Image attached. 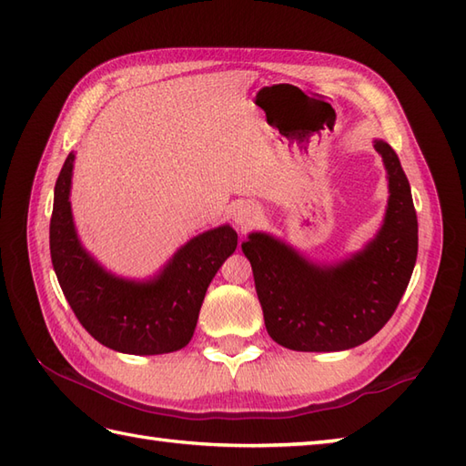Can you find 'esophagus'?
<instances>
[{
    "mask_svg": "<svg viewBox=\"0 0 466 466\" xmlns=\"http://www.w3.org/2000/svg\"><path fill=\"white\" fill-rule=\"evenodd\" d=\"M260 218V210L256 206L250 204H242L234 210V222L238 224L240 230H248L256 222H258Z\"/></svg>",
    "mask_w": 466,
    "mask_h": 466,
    "instance_id": "1",
    "label": "esophagus"
}]
</instances>
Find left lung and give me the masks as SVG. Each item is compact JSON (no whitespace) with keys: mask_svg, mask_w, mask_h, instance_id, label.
I'll return each mask as SVG.
<instances>
[{"mask_svg":"<svg viewBox=\"0 0 466 466\" xmlns=\"http://www.w3.org/2000/svg\"><path fill=\"white\" fill-rule=\"evenodd\" d=\"M389 172V208L376 238L352 258L316 266L268 234L242 242L252 264L266 330L284 349H354L390 320L407 290L419 252L410 184L392 147L374 142Z\"/></svg>","mask_w":466,"mask_h":466,"instance_id":"8db88e82","label":"left lung"}]
</instances>
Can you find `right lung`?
I'll return each mask as SVG.
<instances>
[{
  "label": "right lung",
  "mask_w": 466,
  "mask_h": 466,
  "mask_svg": "<svg viewBox=\"0 0 466 466\" xmlns=\"http://www.w3.org/2000/svg\"><path fill=\"white\" fill-rule=\"evenodd\" d=\"M74 154L64 162L54 190L49 252L76 319L107 349L126 354H166L190 342L208 286L236 250L238 234L220 226L196 236L150 282L106 272L77 240L69 186Z\"/></svg>",
  "instance_id": "obj_1"
}]
</instances>
